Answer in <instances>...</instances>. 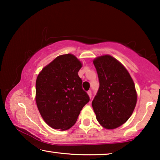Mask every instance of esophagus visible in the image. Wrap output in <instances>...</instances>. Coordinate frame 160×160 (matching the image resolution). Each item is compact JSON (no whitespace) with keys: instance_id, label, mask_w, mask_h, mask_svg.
<instances>
[{"instance_id":"34e87169","label":"esophagus","mask_w":160,"mask_h":160,"mask_svg":"<svg viewBox=\"0 0 160 160\" xmlns=\"http://www.w3.org/2000/svg\"><path fill=\"white\" fill-rule=\"evenodd\" d=\"M88 94L89 97H90V98H92V91H91V90H89V91H88Z\"/></svg>"}]
</instances>
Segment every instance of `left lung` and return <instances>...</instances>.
<instances>
[{
  "label": "left lung",
  "mask_w": 160,
  "mask_h": 160,
  "mask_svg": "<svg viewBox=\"0 0 160 160\" xmlns=\"http://www.w3.org/2000/svg\"><path fill=\"white\" fill-rule=\"evenodd\" d=\"M99 87L92 104L97 120L113 129L127 121L137 102L133 81L122 64L109 55L94 59Z\"/></svg>",
  "instance_id": "obj_1"
}]
</instances>
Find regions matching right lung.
Instances as JSON below:
<instances>
[{
  "label": "right lung",
  "instance_id": "obj_1",
  "mask_svg": "<svg viewBox=\"0 0 160 160\" xmlns=\"http://www.w3.org/2000/svg\"><path fill=\"white\" fill-rule=\"evenodd\" d=\"M80 61L72 54L58 56L42 69L36 81V102L48 126L62 131L76 122L80 111L90 101L78 72Z\"/></svg>",
  "mask_w": 160,
  "mask_h": 160
}]
</instances>
